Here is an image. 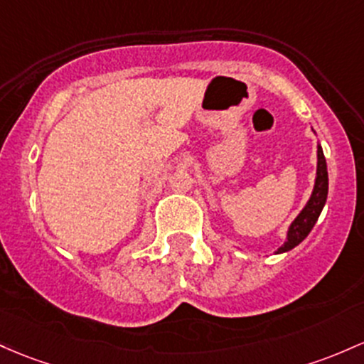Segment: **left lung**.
Listing matches in <instances>:
<instances>
[{"instance_id":"8db88e82","label":"left lung","mask_w":364,"mask_h":364,"mask_svg":"<svg viewBox=\"0 0 364 364\" xmlns=\"http://www.w3.org/2000/svg\"><path fill=\"white\" fill-rule=\"evenodd\" d=\"M326 195H328V171H326V161L321 146H318V171L313 195H311L309 202L302 209V213L295 218V221L289 230V235H287V242L279 247L278 254L294 249L295 245H299L309 235L314 223L318 221L319 214H321L323 205L326 202Z\"/></svg>"}]
</instances>
